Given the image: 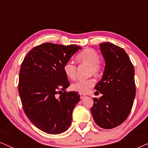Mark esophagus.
<instances>
[{
    "label": "esophagus",
    "mask_w": 148,
    "mask_h": 148,
    "mask_svg": "<svg viewBox=\"0 0 148 148\" xmlns=\"http://www.w3.org/2000/svg\"><path fill=\"white\" fill-rule=\"evenodd\" d=\"M85 97H86V95H85L80 93V98H81V99H83V98H84Z\"/></svg>",
    "instance_id": "1"
}]
</instances>
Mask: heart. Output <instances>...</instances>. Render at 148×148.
<instances>
[{
	"mask_svg": "<svg viewBox=\"0 0 148 148\" xmlns=\"http://www.w3.org/2000/svg\"><path fill=\"white\" fill-rule=\"evenodd\" d=\"M76 60L79 63L86 64L89 65V74L99 75L102 71V65L99 60L97 52L92 49H84L80 52L76 57ZM64 74L70 79H74L76 75V67L71 61L66 62L63 65ZM95 84V81L92 78L86 80H79L72 85L73 90L78 92L81 94H86Z\"/></svg>",
	"mask_w": 148,
	"mask_h": 148,
	"instance_id": "b5f03b06",
	"label": "heart"
}]
</instances>
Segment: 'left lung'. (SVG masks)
Segmentation results:
<instances>
[{"mask_svg":"<svg viewBox=\"0 0 148 148\" xmlns=\"http://www.w3.org/2000/svg\"><path fill=\"white\" fill-rule=\"evenodd\" d=\"M99 48L105 60V68L95 89L102 96L99 99L93 98L90 111L98 126L110 130L124 123L132 108L136 95L134 67L121 47L103 42Z\"/></svg>","mask_w":148,"mask_h":148,"instance_id":"obj_1","label":"left lung"}]
</instances>
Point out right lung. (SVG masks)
I'll use <instances>...</instances> for the list:
<instances>
[{"instance_id":"1","label":"right lung","mask_w":148,"mask_h":148,"mask_svg":"<svg viewBox=\"0 0 148 148\" xmlns=\"http://www.w3.org/2000/svg\"><path fill=\"white\" fill-rule=\"evenodd\" d=\"M81 49L45 43L32 49L23 59L18 93L25 115L42 132L59 134L72 124L73 109L81 99L77 92L65 91L69 83L63 65Z\"/></svg>"}]
</instances>
